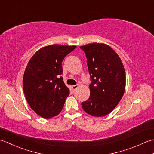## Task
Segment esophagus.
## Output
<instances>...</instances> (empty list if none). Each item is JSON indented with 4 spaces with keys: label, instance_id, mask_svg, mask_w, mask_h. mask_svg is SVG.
Returning a JSON list of instances; mask_svg holds the SVG:
<instances>
[{
    "label": "esophagus",
    "instance_id": "1",
    "mask_svg": "<svg viewBox=\"0 0 154 154\" xmlns=\"http://www.w3.org/2000/svg\"><path fill=\"white\" fill-rule=\"evenodd\" d=\"M79 87V85H73V86H71V89H73V91H76L77 89V88Z\"/></svg>",
    "mask_w": 154,
    "mask_h": 154
}]
</instances>
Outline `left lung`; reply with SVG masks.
Masks as SVG:
<instances>
[{"label":"left lung","instance_id":"obj_1","mask_svg":"<svg viewBox=\"0 0 154 154\" xmlns=\"http://www.w3.org/2000/svg\"><path fill=\"white\" fill-rule=\"evenodd\" d=\"M86 54L92 79L89 99L81 103L85 112L93 116H106L122 99L126 87V73L120 57L105 44L81 46Z\"/></svg>","mask_w":154,"mask_h":154}]
</instances>
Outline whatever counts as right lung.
<instances>
[{
    "label": "right lung",
    "instance_id": "add662e5",
    "mask_svg": "<svg viewBox=\"0 0 154 154\" xmlns=\"http://www.w3.org/2000/svg\"><path fill=\"white\" fill-rule=\"evenodd\" d=\"M75 45H50L40 48L29 61L23 77V90L31 109L44 119L60 113L69 94L63 77L62 61Z\"/></svg>",
    "mask_w": 154,
    "mask_h": 154
}]
</instances>
